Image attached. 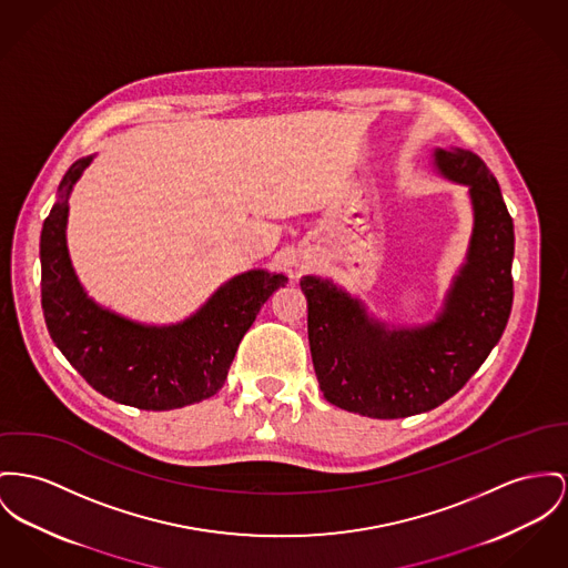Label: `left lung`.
<instances>
[{
  "mask_svg": "<svg viewBox=\"0 0 568 568\" xmlns=\"http://www.w3.org/2000/svg\"><path fill=\"white\" fill-rule=\"evenodd\" d=\"M435 165L467 185L474 204L467 265L435 323L385 329L329 280H302L321 392L359 416L394 419L439 407L483 366L510 316L515 230L499 185L476 152L439 149Z\"/></svg>",
  "mask_w": 568,
  "mask_h": 568,
  "instance_id": "obj_1",
  "label": "left lung"
}]
</instances>
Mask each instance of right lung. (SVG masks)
<instances>
[{"mask_svg": "<svg viewBox=\"0 0 568 568\" xmlns=\"http://www.w3.org/2000/svg\"><path fill=\"white\" fill-rule=\"evenodd\" d=\"M90 161L69 168L40 232V297L51 338L77 373L115 403L168 412L211 398L226 381L239 342L286 275L241 273L172 327H146L103 310L83 293L67 250V202Z\"/></svg>", "mask_w": 568, "mask_h": 568, "instance_id": "right-lung-1", "label": "right lung"}]
</instances>
